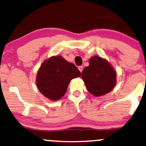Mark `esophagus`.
<instances>
[{
	"label": "esophagus",
	"instance_id": "1",
	"mask_svg": "<svg viewBox=\"0 0 146 146\" xmlns=\"http://www.w3.org/2000/svg\"><path fill=\"white\" fill-rule=\"evenodd\" d=\"M78 69L79 70V71H80L81 73H82V71H83V69H84V67H83V66H79V67H78Z\"/></svg>",
	"mask_w": 146,
	"mask_h": 146
}]
</instances>
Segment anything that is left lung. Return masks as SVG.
Listing matches in <instances>:
<instances>
[{
	"mask_svg": "<svg viewBox=\"0 0 146 146\" xmlns=\"http://www.w3.org/2000/svg\"><path fill=\"white\" fill-rule=\"evenodd\" d=\"M89 63L82 73L87 90L95 96L106 94L116 85L115 71L106 59L100 56H92Z\"/></svg>",
	"mask_w": 146,
	"mask_h": 146,
	"instance_id": "obj_1",
	"label": "left lung"
}]
</instances>
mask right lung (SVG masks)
<instances>
[{
  "mask_svg": "<svg viewBox=\"0 0 146 146\" xmlns=\"http://www.w3.org/2000/svg\"><path fill=\"white\" fill-rule=\"evenodd\" d=\"M81 75L74 64L62 56H54L46 60L38 70L36 86L44 96L55 101L61 98L71 79Z\"/></svg>",
  "mask_w": 146,
  "mask_h": 146,
  "instance_id": "right-lung-1",
  "label": "right lung"
}]
</instances>
